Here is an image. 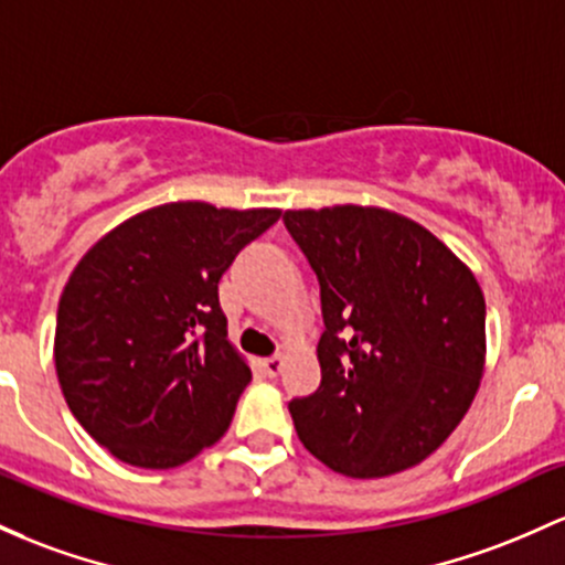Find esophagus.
Masks as SVG:
<instances>
[{"mask_svg": "<svg viewBox=\"0 0 565 565\" xmlns=\"http://www.w3.org/2000/svg\"><path fill=\"white\" fill-rule=\"evenodd\" d=\"M284 364H287V356H284V353H276V356L263 359V370H265V375L276 377V375L281 373V370H284Z\"/></svg>", "mask_w": 565, "mask_h": 565, "instance_id": "esophagus-1", "label": "esophagus"}]
</instances>
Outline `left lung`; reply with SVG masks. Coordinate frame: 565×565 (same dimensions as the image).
<instances>
[{
    "instance_id": "obj_1",
    "label": "left lung",
    "mask_w": 565,
    "mask_h": 565,
    "mask_svg": "<svg viewBox=\"0 0 565 565\" xmlns=\"http://www.w3.org/2000/svg\"><path fill=\"white\" fill-rule=\"evenodd\" d=\"M284 225L321 287V386L289 402L295 429L345 477L429 458L486 367V297L437 235L377 206L289 209Z\"/></svg>"
}]
</instances>
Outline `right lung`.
Returning <instances> with one entry per match:
<instances>
[{"label": "right lung", "mask_w": 565, "mask_h": 565, "mask_svg": "<svg viewBox=\"0 0 565 565\" xmlns=\"http://www.w3.org/2000/svg\"><path fill=\"white\" fill-rule=\"evenodd\" d=\"M278 209L177 201L85 252L55 319V373L85 431L120 461L173 469L212 448L252 381L227 340L220 278Z\"/></svg>", "instance_id": "1"}]
</instances>
